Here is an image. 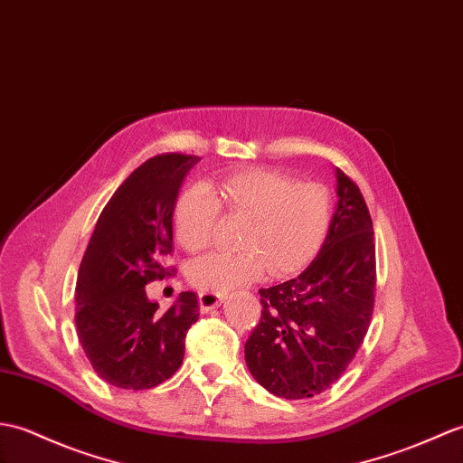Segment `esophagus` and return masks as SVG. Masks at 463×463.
Masks as SVG:
<instances>
[{"instance_id": "obj_1", "label": "esophagus", "mask_w": 463, "mask_h": 463, "mask_svg": "<svg viewBox=\"0 0 463 463\" xmlns=\"http://www.w3.org/2000/svg\"><path fill=\"white\" fill-rule=\"evenodd\" d=\"M222 296L217 292H199V307L203 311H209L213 307H217L221 304Z\"/></svg>"}]
</instances>
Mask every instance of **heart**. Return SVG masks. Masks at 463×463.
Instances as JSON below:
<instances>
[{
	"instance_id": "obj_1",
	"label": "heart",
	"mask_w": 463,
	"mask_h": 463,
	"mask_svg": "<svg viewBox=\"0 0 463 463\" xmlns=\"http://www.w3.org/2000/svg\"><path fill=\"white\" fill-rule=\"evenodd\" d=\"M191 183L175 199L171 224L183 250L199 254L214 241L221 203L244 214L239 250H219L187 266V280L199 289L224 292L249 284L268 270L282 278L302 270L324 246L331 227V197L317 183H296L284 171L246 167L214 181Z\"/></svg>"
}]
</instances>
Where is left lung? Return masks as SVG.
Masks as SVG:
<instances>
[{
	"label": "left lung",
	"instance_id": "8db88e82",
	"mask_svg": "<svg viewBox=\"0 0 463 463\" xmlns=\"http://www.w3.org/2000/svg\"><path fill=\"white\" fill-rule=\"evenodd\" d=\"M337 209L306 270L262 288V316L244 345L252 377L288 401L335 383L367 335L374 306L373 221L361 191L337 169Z\"/></svg>",
	"mask_w": 463,
	"mask_h": 463
}]
</instances>
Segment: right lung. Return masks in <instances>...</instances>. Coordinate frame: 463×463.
Masks as SVG:
<instances>
[{
  "mask_svg": "<svg viewBox=\"0 0 463 463\" xmlns=\"http://www.w3.org/2000/svg\"><path fill=\"white\" fill-rule=\"evenodd\" d=\"M197 156L161 154L139 165L96 221L77 280V335L94 373L120 389L144 391L167 381L185 354L187 329L199 317L197 296L181 292L167 311L146 286L171 276V213Z\"/></svg>",
  "mask_w": 463,
  "mask_h": 463,
  "instance_id": "1",
  "label": "right lung"
}]
</instances>
